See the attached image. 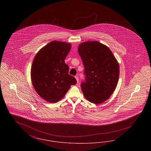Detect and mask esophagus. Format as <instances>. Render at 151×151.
Segmentation results:
<instances>
[{
  "label": "esophagus",
  "instance_id": "34e87169",
  "mask_svg": "<svg viewBox=\"0 0 151 151\" xmlns=\"http://www.w3.org/2000/svg\"><path fill=\"white\" fill-rule=\"evenodd\" d=\"M75 79H76V81H77V82L78 83L79 82V78H78V76H76L75 77Z\"/></svg>",
  "mask_w": 151,
  "mask_h": 151
}]
</instances>
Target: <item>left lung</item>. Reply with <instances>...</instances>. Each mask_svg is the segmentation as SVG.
Instances as JSON below:
<instances>
[{
	"label": "left lung",
	"instance_id": "left-lung-1",
	"mask_svg": "<svg viewBox=\"0 0 151 151\" xmlns=\"http://www.w3.org/2000/svg\"><path fill=\"white\" fill-rule=\"evenodd\" d=\"M78 52L84 66L86 82L81 84L84 97L94 104L107 100L115 91L119 65L107 46L97 41L80 43Z\"/></svg>",
	"mask_w": 151,
	"mask_h": 151
}]
</instances>
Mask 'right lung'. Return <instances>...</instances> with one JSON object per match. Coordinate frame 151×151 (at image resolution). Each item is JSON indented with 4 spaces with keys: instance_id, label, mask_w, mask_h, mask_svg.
<instances>
[{
    "instance_id": "right-lung-1",
    "label": "right lung",
    "mask_w": 151,
    "mask_h": 151,
    "mask_svg": "<svg viewBox=\"0 0 151 151\" xmlns=\"http://www.w3.org/2000/svg\"><path fill=\"white\" fill-rule=\"evenodd\" d=\"M71 44L52 41L41 49L33 59L30 76L36 92L44 100L56 103L62 100L71 85L77 83L68 74L65 58Z\"/></svg>"
}]
</instances>
